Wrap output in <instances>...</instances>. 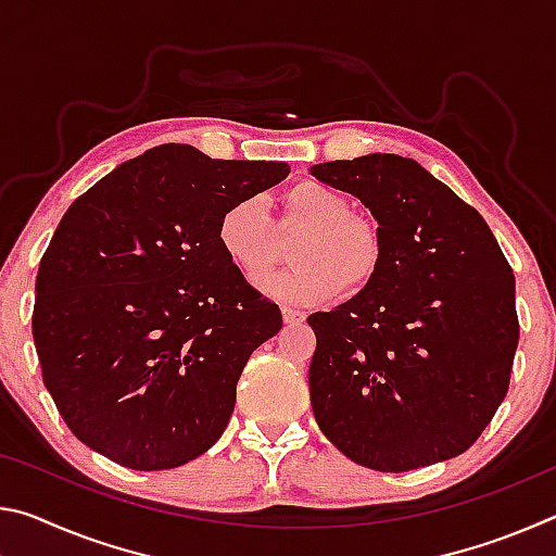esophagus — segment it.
Here are the masks:
<instances>
[{
    "label": "esophagus",
    "instance_id": "obj_1",
    "mask_svg": "<svg viewBox=\"0 0 556 556\" xmlns=\"http://www.w3.org/2000/svg\"><path fill=\"white\" fill-rule=\"evenodd\" d=\"M281 318H285V324L294 326V324H301L306 318L304 312H299V308H291V306H281Z\"/></svg>",
    "mask_w": 556,
    "mask_h": 556
}]
</instances>
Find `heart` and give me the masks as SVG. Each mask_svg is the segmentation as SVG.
Here are the masks:
<instances>
[{"label":"heart","mask_w":556,"mask_h":556,"mask_svg":"<svg viewBox=\"0 0 556 556\" xmlns=\"http://www.w3.org/2000/svg\"><path fill=\"white\" fill-rule=\"evenodd\" d=\"M279 230L299 225L294 265L262 281L269 296L289 304H318L336 294L357 296L380 277L388 260L382 225L368 213L351 211L341 191L324 181L304 178L281 193ZM223 255L244 279L257 281L279 257V238L265 203L257 195L225 205L215 225Z\"/></svg>","instance_id":"1"}]
</instances>
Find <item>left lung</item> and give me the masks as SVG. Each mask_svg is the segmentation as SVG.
Here are the masks:
<instances>
[{
  "instance_id": "8db88e82",
  "label": "left lung",
  "mask_w": 556,
  "mask_h": 556,
  "mask_svg": "<svg viewBox=\"0 0 556 556\" xmlns=\"http://www.w3.org/2000/svg\"><path fill=\"white\" fill-rule=\"evenodd\" d=\"M312 174L357 195L388 238L368 291L308 316L318 427L382 473L464 454L505 400L520 338L501 244L473 205L414 159L370 154Z\"/></svg>"
}]
</instances>
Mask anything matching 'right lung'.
<instances>
[{"label":"right lung","mask_w":556,"mask_h":556,"mask_svg":"<svg viewBox=\"0 0 556 556\" xmlns=\"http://www.w3.org/2000/svg\"><path fill=\"white\" fill-rule=\"evenodd\" d=\"M287 174L162 144L65 211L36 275L31 331L46 390L83 444L162 470L220 439L244 363L281 312L223 255L215 225Z\"/></svg>","instance_id":"1"}]
</instances>
